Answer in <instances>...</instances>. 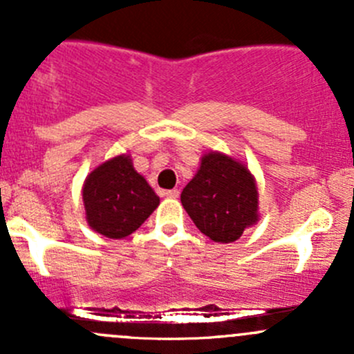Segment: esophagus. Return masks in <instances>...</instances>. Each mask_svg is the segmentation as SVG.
Segmentation results:
<instances>
[{"instance_id": "1", "label": "esophagus", "mask_w": 354, "mask_h": 354, "mask_svg": "<svg viewBox=\"0 0 354 354\" xmlns=\"http://www.w3.org/2000/svg\"><path fill=\"white\" fill-rule=\"evenodd\" d=\"M164 197H167V198H178V197H180V192H178L176 188H173V190L164 192Z\"/></svg>"}]
</instances>
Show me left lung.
<instances>
[{
    "mask_svg": "<svg viewBox=\"0 0 354 354\" xmlns=\"http://www.w3.org/2000/svg\"><path fill=\"white\" fill-rule=\"evenodd\" d=\"M181 203L195 226L216 243H233L259 223V188L243 160L210 151L181 192Z\"/></svg>",
    "mask_w": 354,
    "mask_h": 354,
    "instance_id": "1",
    "label": "left lung"
}]
</instances>
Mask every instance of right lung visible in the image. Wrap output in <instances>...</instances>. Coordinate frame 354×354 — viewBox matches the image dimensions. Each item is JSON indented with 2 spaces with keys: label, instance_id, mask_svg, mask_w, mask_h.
<instances>
[{
  "label": "right lung",
  "instance_id": "1",
  "mask_svg": "<svg viewBox=\"0 0 354 354\" xmlns=\"http://www.w3.org/2000/svg\"><path fill=\"white\" fill-rule=\"evenodd\" d=\"M87 224L102 236L123 240L159 205V197L133 167L130 154L114 156L94 167L82 187Z\"/></svg>",
  "mask_w": 354,
  "mask_h": 354
}]
</instances>
